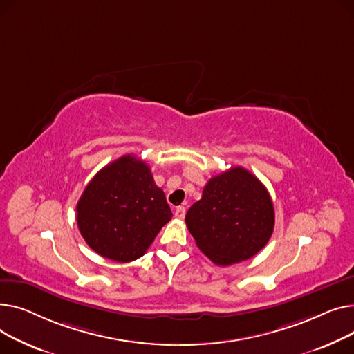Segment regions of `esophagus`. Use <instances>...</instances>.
Listing matches in <instances>:
<instances>
[{
	"mask_svg": "<svg viewBox=\"0 0 354 354\" xmlns=\"http://www.w3.org/2000/svg\"><path fill=\"white\" fill-rule=\"evenodd\" d=\"M174 216H176V218L183 220L184 216H185V209H184V207H177L176 212H174Z\"/></svg>",
	"mask_w": 354,
	"mask_h": 354,
	"instance_id": "1",
	"label": "esophagus"
}]
</instances>
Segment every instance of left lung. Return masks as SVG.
Returning <instances> with one entry per match:
<instances>
[{
  "label": "left lung",
  "instance_id": "8db88e82",
  "mask_svg": "<svg viewBox=\"0 0 354 354\" xmlns=\"http://www.w3.org/2000/svg\"><path fill=\"white\" fill-rule=\"evenodd\" d=\"M197 247L217 266L252 259L274 228V207L263 183L243 167L212 177L185 214Z\"/></svg>",
  "mask_w": 354,
  "mask_h": 354
}]
</instances>
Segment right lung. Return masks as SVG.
Instances as JSON below:
<instances>
[{"mask_svg": "<svg viewBox=\"0 0 354 354\" xmlns=\"http://www.w3.org/2000/svg\"><path fill=\"white\" fill-rule=\"evenodd\" d=\"M173 214L151 170L131 154L101 169L77 203V224L100 256L129 263L145 254Z\"/></svg>", "mask_w": 354, "mask_h": 354, "instance_id": "right-lung-1", "label": "right lung"}]
</instances>
